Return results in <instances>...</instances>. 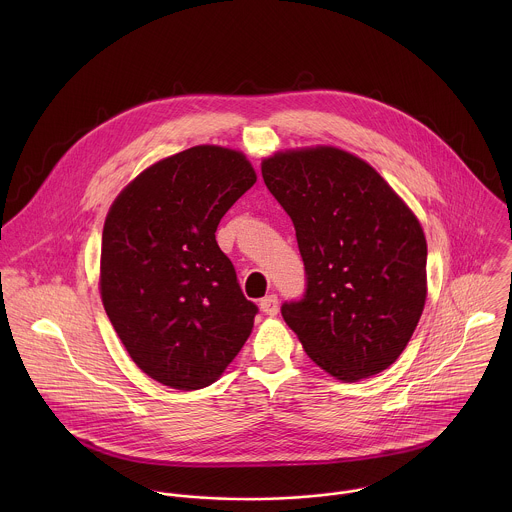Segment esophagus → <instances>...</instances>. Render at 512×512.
Listing matches in <instances>:
<instances>
[{
	"label": "esophagus",
	"instance_id": "obj_1",
	"mask_svg": "<svg viewBox=\"0 0 512 512\" xmlns=\"http://www.w3.org/2000/svg\"><path fill=\"white\" fill-rule=\"evenodd\" d=\"M260 309H262L266 315H276V313L280 311L278 297H276V295H266V297L260 301Z\"/></svg>",
	"mask_w": 512,
	"mask_h": 512
}]
</instances>
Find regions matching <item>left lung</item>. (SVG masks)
<instances>
[{
    "instance_id": "obj_1",
    "label": "left lung",
    "mask_w": 512,
    "mask_h": 512,
    "mask_svg": "<svg viewBox=\"0 0 512 512\" xmlns=\"http://www.w3.org/2000/svg\"><path fill=\"white\" fill-rule=\"evenodd\" d=\"M262 177L295 226L305 293L282 305L307 357L343 382L382 372L424 311L420 220L361 157L339 147L278 151Z\"/></svg>"
}]
</instances>
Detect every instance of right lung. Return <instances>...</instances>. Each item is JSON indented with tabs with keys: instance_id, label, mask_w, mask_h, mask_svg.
<instances>
[{
	"instance_id": "add662e5",
	"label": "right lung",
	"mask_w": 512,
	"mask_h": 512,
	"mask_svg": "<svg viewBox=\"0 0 512 512\" xmlns=\"http://www.w3.org/2000/svg\"><path fill=\"white\" fill-rule=\"evenodd\" d=\"M254 183L244 153L189 147L147 167L108 211L102 303L132 361L165 386L213 384L252 333L258 307L215 232Z\"/></svg>"
}]
</instances>
